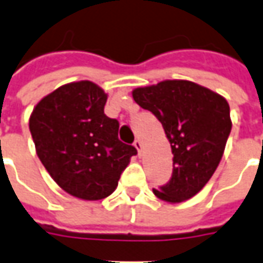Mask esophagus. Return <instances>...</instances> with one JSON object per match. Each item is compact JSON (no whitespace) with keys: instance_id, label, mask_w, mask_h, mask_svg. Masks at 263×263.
Instances as JSON below:
<instances>
[{"instance_id":"obj_1","label":"esophagus","mask_w":263,"mask_h":263,"mask_svg":"<svg viewBox=\"0 0 263 263\" xmlns=\"http://www.w3.org/2000/svg\"><path fill=\"white\" fill-rule=\"evenodd\" d=\"M134 146L137 148V151H138V152H139V154L142 152V142H141L139 139H137V141L134 142Z\"/></svg>"}]
</instances>
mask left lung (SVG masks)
<instances>
[{
	"mask_svg": "<svg viewBox=\"0 0 263 263\" xmlns=\"http://www.w3.org/2000/svg\"><path fill=\"white\" fill-rule=\"evenodd\" d=\"M132 97L160 121L173 154L171 180L154 194L172 204L192 198L214 175L224 154L232 126L227 100L189 80L138 87Z\"/></svg>",
	"mask_w": 263,
	"mask_h": 263,
	"instance_id": "8db88e82",
	"label": "left lung"
}]
</instances>
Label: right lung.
<instances>
[{
    "label": "right lung",
    "instance_id": "add662e5",
    "mask_svg": "<svg viewBox=\"0 0 263 263\" xmlns=\"http://www.w3.org/2000/svg\"><path fill=\"white\" fill-rule=\"evenodd\" d=\"M107 97L92 81H73L45 96L29 117L37 158L66 193L81 200L108 197L137 155L118 139V121L104 114Z\"/></svg>",
    "mask_w": 263,
    "mask_h": 263
}]
</instances>
